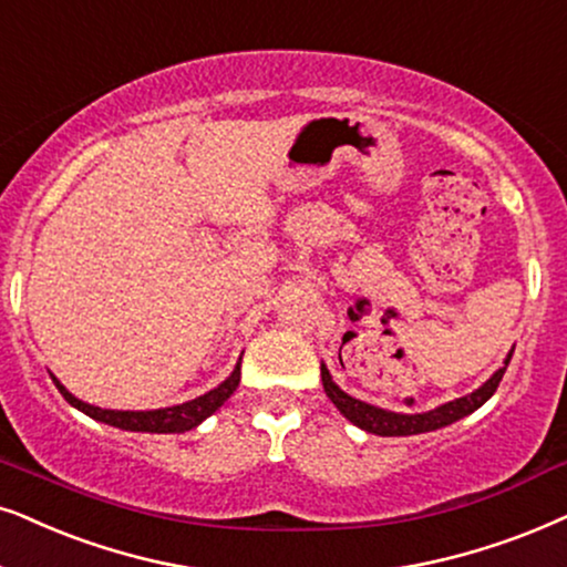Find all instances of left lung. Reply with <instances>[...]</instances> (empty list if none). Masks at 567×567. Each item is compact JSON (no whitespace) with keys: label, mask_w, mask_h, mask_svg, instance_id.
Masks as SVG:
<instances>
[{"label":"left lung","mask_w":567,"mask_h":567,"mask_svg":"<svg viewBox=\"0 0 567 567\" xmlns=\"http://www.w3.org/2000/svg\"><path fill=\"white\" fill-rule=\"evenodd\" d=\"M511 357H513V351L508 354V359H505V367H499V370L492 374L487 382H484L480 391H474L472 395H463V399H455L451 403H443V406H437L432 411H424V414H395V411L370 406V403L357 401V399H351L349 393H343L341 388L333 382V378H330L326 364L320 367V372H322V388H326L328 399L336 403V409L341 411L349 422H354L357 427L372 432V435L401 437V435H419V432L440 430V427H445V424L458 422L461 416L472 414V411L480 409L482 403L492 399V393L497 391L499 380H503L505 370H508Z\"/></svg>","instance_id":"1"}]
</instances>
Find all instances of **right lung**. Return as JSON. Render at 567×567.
<instances>
[{
    "label": "right lung",
    "instance_id": "add662e5",
    "mask_svg": "<svg viewBox=\"0 0 567 567\" xmlns=\"http://www.w3.org/2000/svg\"><path fill=\"white\" fill-rule=\"evenodd\" d=\"M239 374L241 372L237 364L229 378L220 382L218 388H213L210 393H205L195 401L179 403V406L156 409V411H109V409L91 406V403H83L80 399H75V395H72L68 388H64L62 382L54 378V374H51V380H54L59 393L64 395V401L83 411V414L99 419V422L112 424V427L130 430V432H187V430L197 427L203 419H208L213 411H218L220 406H224V401L229 399L234 391H237Z\"/></svg>",
    "mask_w": 567,
    "mask_h": 567
}]
</instances>
